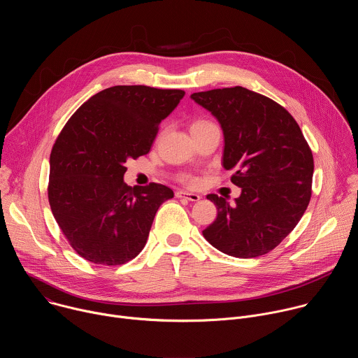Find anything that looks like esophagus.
<instances>
[{
    "label": "esophagus",
    "instance_id": "34e87169",
    "mask_svg": "<svg viewBox=\"0 0 358 358\" xmlns=\"http://www.w3.org/2000/svg\"><path fill=\"white\" fill-rule=\"evenodd\" d=\"M176 196H177V198H185V199L192 201V202H195V201H199V199H201V195H199V194H195V192H187V191H177V192H176Z\"/></svg>",
    "mask_w": 358,
    "mask_h": 358
}]
</instances>
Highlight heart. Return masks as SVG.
Here are the masks:
<instances>
[{"instance_id":"1","label":"heart","mask_w":358,"mask_h":358,"mask_svg":"<svg viewBox=\"0 0 358 358\" xmlns=\"http://www.w3.org/2000/svg\"><path fill=\"white\" fill-rule=\"evenodd\" d=\"M210 126H215V123H213L211 120H207V119H198L195 122H192V124L189 126V131H194V130H198V129H203V127H210ZM185 182L191 187L196 185L198 184V180L194 178V177H188L185 178Z\"/></svg>"}]
</instances>
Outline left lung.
<instances>
[{"label":"left lung","mask_w":358,"mask_h":358,"mask_svg":"<svg viewBox=\"0 0 358 358\" xmlns=\"http://www.w3.org/2000/svg\"><path fill=\"white\" fill-rule=\"evenodd\" d=\"M221 123L222 164L242 188L231 203L217 194V220L202 234L235 258L275 249L297 225L312 198L313 155L297 122L275 100L242 86L192 93Z\"/></svg>","instance_id":"obj_1"}]
</instances>
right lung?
<instances>
[{"label": "right lung", "instance_id": "add662e5", "mask_svg": "<svg viewBox=\"0 0 358 358\" xmlns=\"http://www.w3.org/2000/svg\"><path fill=\"white\" fill-rule=\"evenodd\" d=\"M181 89L113 86L93 94L71 116L49 157L48 199L73 250L96 265L134 259L171 188L129 187L124 163L150 151Z\"/></svg>", "mask_w": 358, "mask_h": 358}]
</instances>
